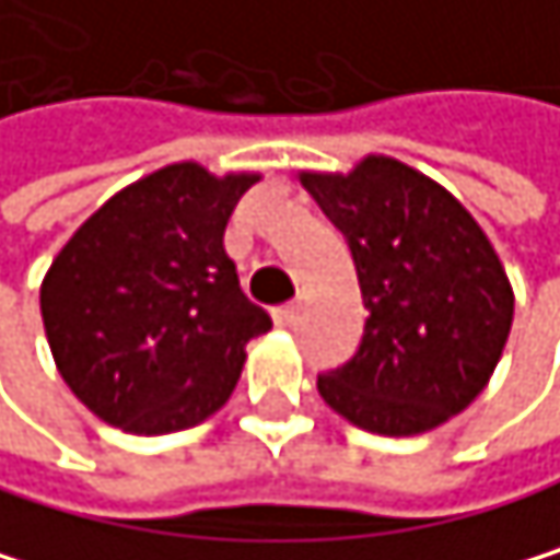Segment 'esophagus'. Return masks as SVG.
I'll return each mask as SVG.
<instances>
[{
    "label": "esophagus",
    "instance_id": "esophagus-1",
    "mask_svg": "<svg viewBox=\"0 0 560 560\" xmlns=\"http://www.w3.org/2000/svg\"><path fill=\"white\" fill-rule=\"evenodd\" d=\"M296 314H300V303H283V306H277V311H273V320L280 327H290L296 320Z\"/></svg>",
    "mask_w": 560,
    "mask_h": 560
}]
</instances>
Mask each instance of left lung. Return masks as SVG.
Returning <instances> with one entry per match:
<instances>
[{
	"label": "left lung",
	"mask_w": 560,
	"mask_h": 560,
	"mask_svg": "<svg viewBox=\"0 0 560 560\" xmlns=\"http://www.w3.org/2000/svg\"><path fill=\"white\" fill-rule=\"evenodd\" d=\"M343 233L368 324L357 353L317 374L350 424L407 438L460 413L498 368L514 293L485 230L410 166L368 156L350 176L303 173Z\"/></svg>",
	"instance_id": "8db88e82"
}]
</instances>
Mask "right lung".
<instances>
[{
    "label": "right lung",
    "mask_w": 560,
    "mask_h": 560,
    "mask_svg": "<svg viewBox=\"0 0 560 560\" xmlns=\"http://www.w3.org/2000/svg\"><path fill=\"white\" fill-rule=\"evenodd\" d=\"M254 183L197 163L156 170L103 203L52 260L39 303L56 368L106 424L186 431L233 394L246 340L273 327L223 249Z\"/></svg>",
    "instance_id": "1"
}]
</instances>
